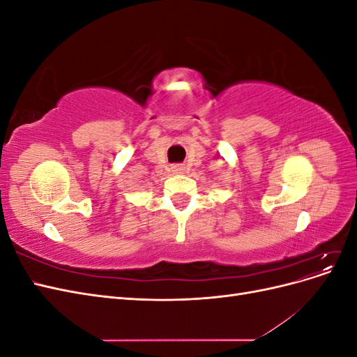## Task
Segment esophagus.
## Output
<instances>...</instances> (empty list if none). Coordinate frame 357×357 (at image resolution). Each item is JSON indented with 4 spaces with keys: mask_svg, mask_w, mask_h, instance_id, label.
<instances>
[{
    "mask_svg": "<svg viewBox=\"0 0 357 357\" xmlns=\"http://www.w3.org/2000/svg\"><path fill=\"white\" fill-rule=\"evenodd\" d=\"M185 167H183V165H172L171 167V171L172 172H174V174H183V172H185Z\"/></svg>",
    "mask_w": 357,
    "mask_h": 357,
    "instance_id": "1",
    "label": "esophagus"
}]
</instances>
